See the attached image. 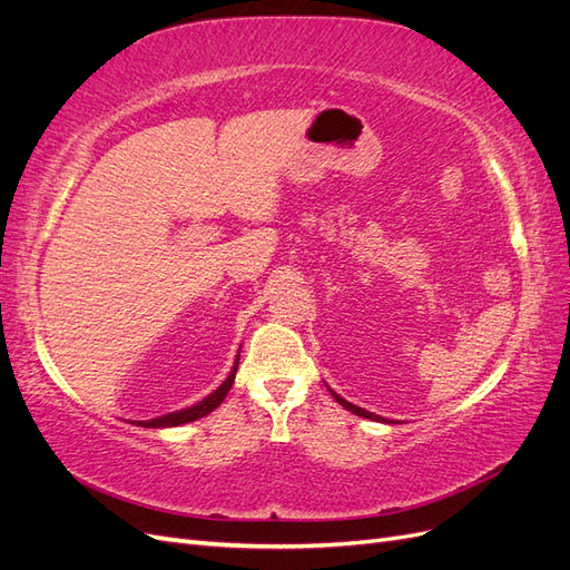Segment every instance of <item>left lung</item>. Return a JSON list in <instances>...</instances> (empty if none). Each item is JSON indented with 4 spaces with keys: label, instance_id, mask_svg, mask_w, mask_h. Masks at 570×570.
<instances>
[{
    "label": "left lung",
    "instance_id": "left-lung-1",
    "mask_svg": "<svg viewBox=\"0 0 570 570\" xmlns=\"http://www.w3.org/2000/svg\"><path fill=\"white\" fill-rule=\"evenodd\" d=\"M331 394L335 396V402H337V404H342V406H344V409H347V411L356 413V416H361V419H371V421H385V419H381V416H375V413H371V411H366V409H361V406H354L352 402H347V400H342V396H340V394H335L333 390H331Z\"/></svg>",
    "mask_w": 570,
    "mask_h": 570
}]
</instances>
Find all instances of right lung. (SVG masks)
I'll return each mask as SVG.
<instances>
[{
	"mask_svg": "<svg viewBox=\"0 0 570 570\" xmlns=\"http://www.w3.org/2000/svg\"><path fill=\"white\" fill-rule=\"evenodd\" d=\"M237 364H239V354L235 358V366L230 371V375L226 377V381L220 383L218 390H214L209 396H204L202 402L187 406V409H180V411H174V413H166V416H159V419H151V421H135V425H142V428H176V425H183V423H189V421H197L202 416H206V413H212L223 400H226V394L230 392L233 383H235V373H237Z\"/></svg>",
	"mask_w": 570,
	"mask_h": 570,
	"instance_id": "obj_1",
	"label": "right lung"
}]
</instances>
